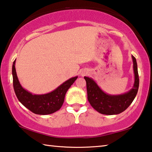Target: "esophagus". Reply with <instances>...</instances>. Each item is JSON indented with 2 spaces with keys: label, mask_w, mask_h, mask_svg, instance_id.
Instances as JSON below:
<instances>
[{
  "label": "esophagus",
  "mask_w": 152,
  "mask_h": 152,
  "mask_svg": "<svg viewBox=\"0 0 152 152\" xmlns=\"http://www.w3.org/2000/svg\"><path fill=\"white\" fill-rule=\"evenodd\" d=\"M87 73V72L86 71H81V75H85Z\"/></svg>",
  "instance_id": "34e87169"
}]
</instances>
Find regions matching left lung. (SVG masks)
I'll return each mask as SVG.
<instances>
[{"label":"left lung","instance_id":"8db88e82","mask_svg":"<svg viewBox=\"0 0 152 152\" xmlns=\"http://www.w3.org/2000/svg\"><path fill=\"white\" fill-rule=\"evenodd\" d=\"M134 73V83L129 91L119 95L108 94L100 88L91 77H84L87 84V99L98 112L104 115H117L123 112L131 105L139 88V75L136 59L132 55Z\"/></svg>","mask_w":152,"mask_h":152}]
</instances>
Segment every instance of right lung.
Wrapping results in <instances>:
<instances>
[{"instance_id": "1", "label": "right lung", "mask_w": 152, "mask_h": 152, "mask_svg": "<svg viewBox=\"0 0 152 152\" xmlns=\"http://www.w3.org/2000/svg\"><path fill=\"white\" fill-rule=\"evenodd\" d=\"M15 62L16 59L12 64V74L13 87L18 101L28 110L38 115H48L59 110L63 104L66 91L78 76L70 78L47 94H33L20 85L16 72Z\"/></svg>"}]
</instances>
